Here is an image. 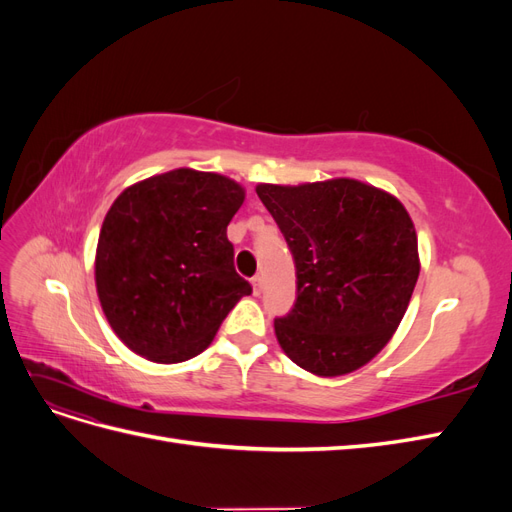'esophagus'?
<instances>
[{"label":"esophagus","instance_id":"obj_1","mask_svg":"<svg viewBox=\"0 0 512 512\" xmlns=\"http://www.w3.org/2000/svg\"><path fill=\"white\" fill-rule=\"evenodd\" d=\"M262 288H265V280H262L260 275H254V277H252V290H254L256 297L262 292Z\"/></svg>","mask_w":512,"mask_h":512}]
</instances>
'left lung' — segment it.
<instances>
[{"label":"left lung","instance_id":"left-lung-1","mask_svg":"<svg viewBox=\"0 0 512 512\" xmlns=\"http://www.w3.org/2000/svg\"><path fill=\"white\" fill-rule=\"evenodd\" d=\"M256 194L297 269V301L273 324L277 342L292 363L320 378L363 367L397 331L421 271L406 207L348 177L258 183Z\"/></svg>","mask_w":512,"mask_h":512}]
</instances>
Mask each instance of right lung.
I'll use <instances>...</instances> for the list:
<instances>
[{
	"label": "right lung",
	"mask_w": 512,
	"mask_h": 512,
	"mask_svg": "<svg viewBox=\"0 0 512 512\" xmlns=\"http://www.w3.org/2000/svg\"><path fill=\"white\" fill-rule=\"evenodd\" d=\"M237 181L175 168L123 190L102 222L96 290L115 335L153 363L203 352L250 282L235 271L226 226Z\"/></svg>",
	"instance_id": "add662e5"
}]
</instances>
